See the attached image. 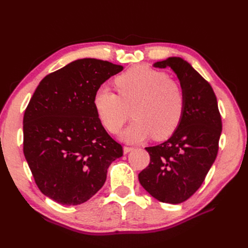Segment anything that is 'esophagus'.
Wrapping results in <instances>:
<instances>
[{
	"mask_svg": "<svg viewBox=\"0 0 248 248\" xmlns=\"http://www.w3.org/2000/svg\"><path fill=\"white\" fill-rule=\"evenodd\" d=\"M132 150H133V148H132V147H127V146H124V147H123V151H124V154L129 153L130 151H132Z\"/></svg>",
	"mask_w": 248,
	"mask_h": 248,
	"instance_id": "1",
	"label": "esophagus"
}]
</instances>
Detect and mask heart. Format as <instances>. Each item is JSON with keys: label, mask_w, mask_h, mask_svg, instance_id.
I'll return each mask as SVG.
<instances>
[{"label": "heart", "mask_w": 248, "mask_h": 248, "mask_svg": "<svg viewBox=\"0 0 248 248\" xmlns=\"http://www.w3.org/2000/svg\"><path fill=\"white\" fill-rule=\"evenodd\" d=\"M117 94L108 85L96 90L93 103L102 125L118 133L129 118L134 121L122 132L127 142H140L152 137H170L182 121L185 97L182 88L166 72L138 65L116 78Z\"/></svg>", "instance_id": "heart-1"}]
</instances>
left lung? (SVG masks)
I'll list each match as a JSON object with an SVG mask.
<instances>
[{
  "label": "left lung",
  "mask_w": 248,
  "mask_h": 248,
  "mask_svg": "<svg viewBox=\"0 0 248 248\" xmlns=\"http://www.w3.org/2000/svg\"><path fill=\"white\" fill-rule=\"evenodd\" d=\"M156 68L177 74L185 97L182 121L160 145L147 147L149 166L139 174L140 185L162 202L180 204L204 182L218 152L222 123L212 87L179 57L156 62Z\"/></svg>",
  "instance_id": "8db88e82"
}]
</instances>
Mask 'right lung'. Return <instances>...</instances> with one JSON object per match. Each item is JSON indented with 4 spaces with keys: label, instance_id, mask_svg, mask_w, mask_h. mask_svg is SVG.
Here are the masks:
<instances>
[{
    "label": "right lung",
    "instance_id": "obj_1",
    "mask_svg": "<svg viewBox=\"0 0 248 248\" xmlns=\"http://www.w3.org/2000/svg\"><path fill=\"white\" fill-rule=\"evenodd\" d=\"M123 66L79 59L44 78L24 116V154L44 196L79 205L103 186L110 163L123 155L97 115L96 90Z\"/></svg>",
    "mask_w": 248,
    "mask_h": 248
}]
</instances>
